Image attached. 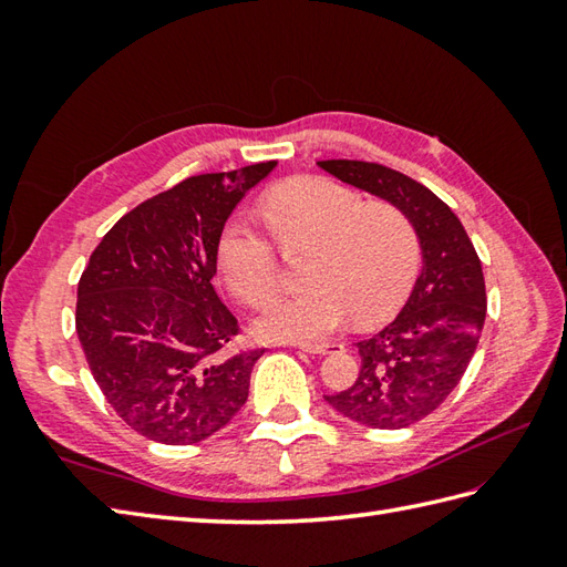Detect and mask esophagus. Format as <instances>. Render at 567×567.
Instances as JSON below:
<instances>
[{
	"instance_id": "34e87169",
	"label": "esophagus",
	"mask_w": 567,
	"mask_h": 567,
	"mask_svg": "<svg viewBox=\"0 0 567 567\" xmlns=\"http://www.w3.org/2000/svg\"><path fill=\"white\" fill-rule=\"evenodd\" d=\"M299 351L305 353H317V355H323V353H333V351H343L341 343H295Z\"/></svg>"
}]
</instances>
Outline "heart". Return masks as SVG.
Listing matches in <instances>:
<instances>
[{"label": "heart", "mask_w": 567, "mask_h": 567, "mask_svg": "<svg viewBox=\"0 0 567 567\" xmlns=\"http://www.w3.org/2000/svg\"><path fill=\"white\" fill-rule=\"evenodd\" d=\"M275 246L299 258L305 290L270 299L256 319L258 336L282 343L329 339L353 317L378 323L404 302L419 272L421 248L412 219L390 202L363 197L329 177H295L260 197ZM216 265L240 302L258 307L280 280L272 244L244 216L216 240Z\"/></svg>", "instance_id": "b5f03b06"}]
</instances>
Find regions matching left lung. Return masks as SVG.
<instances>
[{
    "instance_id": "left-lung-1",
    "label": "left lung",
    "mask_w": 567,
    "mask_h": 567,
    "mask_svg": "<svg viewBox=\"0 0 567 567\" xmlns=\"http://www.w3.org/2000/svg\"><path fill=\"white\" fill-rule=\"evenodd\" d=\"M343 183L392 202L412 219L424 270L404 309L380 333L355 343L360 372L327 402L372 429H404L439 409L473 358L485 327L487 295L473 240L449 204L388 165L319 161Z\"/></svg>"
}]
</instances>
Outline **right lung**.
<instances>
[{"label":"right lung","instance_id":"obj_1","mask_svg":"<svg viewBox=\"0 0 567 567\" xmlns=\"http://www.w3.org/2000/svg\"><path fill=\"white\" fill-rule=\"evenodd\" d=\"M272 167L187 177L124 214L90 256L78 339L106 402L141 436L199 443L248 400L265 348L226 353L240 329L212 277L228 214Z\"/></svg>","mask_w":567,"mask_h":567}]
</instances>
